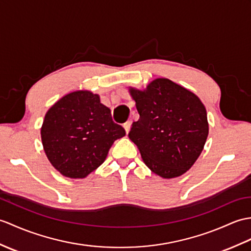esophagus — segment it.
<instances>
[{
	"label": "esophagus",
	"instance_id": "34e87169",
	"mask_svg": "<svg viewBox=\"0 0 251 251\" xmlns=\"http://www.w3.org/2000/svg\"><path fill=\"white\" fill-rule=\"evenodd\" d=\"M124 128H125V131L128 133L129 132V129H130V126H131V122L130 121H127L126 123H124Z\"/></svg>",
	"mask_w": 251,
	"mask_h": 251
}]
</instances>
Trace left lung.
<instances>
[{"label": "left lung", "mask_w": 251, "mask_h": 251, "mask_svg": "<svg viewBox=\"0 0 251 251\" xmlns=\"http://www.w3.org/2000/svg\"><path fill=\"white\" fill-rule=\"evenodd\" d=\"M140 119L128 137L144 164L164 178L180 176L200 156L208 135L204 104L194 93L166 78L147 89L130 87Z\"/></svg>", "instance_id": "8db88e82"}]
</instances>
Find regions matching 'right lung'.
<instances>
[{
    "label": "right lung",
    "mask_w": 251,
    "mask_h": 251,
    "mask_svg": "<svg viewBox=\"0 0 251 251\" xmlns=\"http://www.w3.org/2000/svg\"><path fill=\"white\" fill-rule=\"evenodd\" d=\"M40 135L51 165L64 176L83 178L102 164L113 142L126 132L114 123L99 95L75 91L48 110Z\"/></svg>",
    "instance_id": "obj_1"
}]
</instances>
